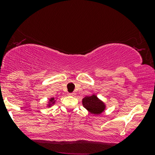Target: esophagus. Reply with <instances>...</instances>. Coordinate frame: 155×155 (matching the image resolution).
Returning a JSON list of instances; mask_svg holds the SVG:
<instances>
[{"label": "esophagus", "instance_id": "34e87169", "mask_svg": "<svg viewBox=\"0 0 155 155\" xmlns=\"http://www.w3.org/2000/svg\"><path fill=\"white\" fill-rule=\"evenodd\" d=\"M69 95H71V96H74V95H75V94H74V92H71V93H69Z\"/></svg>", "mask_w": 155, "mask_h": 155}]
</instances>
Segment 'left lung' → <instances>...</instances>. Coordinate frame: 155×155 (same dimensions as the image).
<instances>
[{
	"mask_svg": "<svg viewBox=\"0 0 155 155\" xmlns=\"http://www.w3.org/2000/svg\"><path fill=\"white\" fill-rule=\"evenodd\" d=\"M82 104L86 109L93 114H100L105 110L106 106L104 103L99 100L97 96L92 95L91 96H86L83 98Z\"/></svg>",
	"mask_w": 155,
	"mask_h": 155,
	"instance_id": "8db88e82",
	"label": "left lung"
}]
</instances>
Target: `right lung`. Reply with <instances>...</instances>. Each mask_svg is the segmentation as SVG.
<instances>
[{
  "mask_svg": "<svg viewBox=\"0 0 155 155\" xmlns=\"http://www.w3.org/2000/svg\"><path fill=\"white\" fill-rule=\"evenodd\" d=\"M54 104V97H51V98L49 99V104L48 106H49H49H51V105Z\"/></svg>",
  "mask_w": 155,
  "mask_h": 155,
  "instance_id": "right-lung-1",
  "label": "right lung"
}]
</instances>
